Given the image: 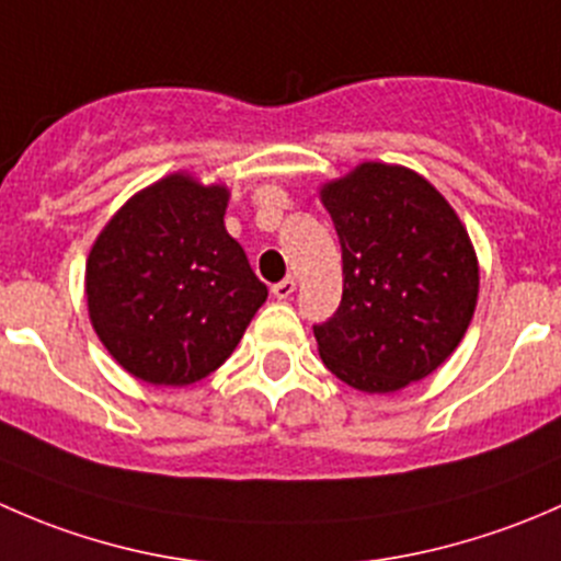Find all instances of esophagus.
<instances>
[{
    "label": "esophagus",
    "instance_id": "1",
    "mask_svg": "<svg viewBox=\"0 0 561 561\" xmlns=\"http://www.w3.org/2000/svg\"><path fill=\"white\" fill-rule=\"evenodd\" d=\"M271 293H274L276 301H287V298H290L293 293H296V279H293V276H287V279L276 282V285L271 287Z\"/></svg>",
    "mask_w": 561,
    "mask_h": 561
}]
</instances>
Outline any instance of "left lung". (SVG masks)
I'll return each instance as SVG.
<instances>
[{
    "label": "left lung",
    "instance_id": "obj_1",
    "mask_svg": "<svg viewBox=\"0 0 561 561\" xmlns=\"http://www.w3.org/2000/svg\"><path fill=\"white\" fill-rule=\"evenodd\" d=\"M342 244L344 290L314 325L322 364L393 393L448 360L478 304V257L450 203L410 168L364 162L320 190Z\"/></svg>",
    "mask_w": 561,
    "mask_h": 561
}]
</instances>
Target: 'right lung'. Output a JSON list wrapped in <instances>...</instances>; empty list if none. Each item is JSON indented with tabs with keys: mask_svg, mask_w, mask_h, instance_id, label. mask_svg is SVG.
I'll return each mask as SVG.
<instances>
[{
	"mask_svg": "<svg viewBox=\"0 0 561 561\" xmlns=\"http://www.w3.org/2000/svg\"><path fill=\"white\" fill-rule=\"evenodd\" d=\"M230 192L171 173L129 197L87 260L89 320L122 369L151 386L217 371L268 298L225 230Z\"/></svg>",
	"mask_w": 561,
	"mask_h": 561,
	"instance_id": "add662e5",
	"label": "right lung"
}]
</instances>
